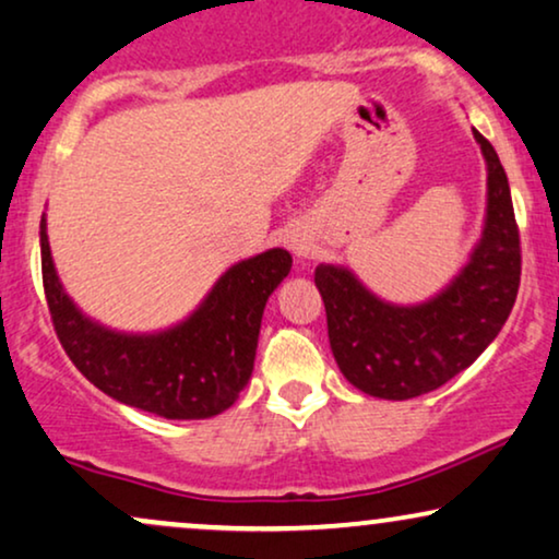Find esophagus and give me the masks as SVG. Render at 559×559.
<instances>
[{
    "instance_id": "obj_1",
    "label": "esophagus",
    "mask_w": 559,
    "mask_h": 559,
    "mask_svg": "<svg viewBox=\"0 0 559 559\" xmlns=\"http://www.w3.org/2000/svg\"><path fill=\"white\" fill-rule=\"evenodd\" d=\"M285 243H287V248H290V251H293L298 259H300V257H308V253H311V248H313L311 238H308L306 233H300V230H290V233H287Z\"/></svg>"
}]
</instances>
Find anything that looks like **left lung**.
<instances>
[{"label": "left lung", "instance_id": "left-lung-1", "mask_svg": "<svg viewBox=\"0 0 559 559\" xmlns=\"http://www.w3.org/2000/svg\"><path fill=\"white\" fill-rule=\"evenodd\" d=\"M487 163V212L469 261L417 306L381 300L347 266L319 264L329 344L342 376L362 394L404 402L466 370L511 316L521 282V240L511 186L490 142L474 129Z\"/></svg>", "mask_w": 559, "mask_h": 559}]
</instances>
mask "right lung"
I'll return each instance as SVG.
<instances>
[{
	"label": "right lung",
	"mask_w": 559,
	"mask_h": 559,
	"mask_svg": "<svg viewBox=\"0 0 559 559\" xmlns=\"http://www.w3.org/2000/svg\"><path fill=\"white\" fill-rule=\"evenodd\" d=\"M290 266L285 248H269L227 269L176 326L153 334L114 332L64 293L40 217L44 290L69 360L103 394L165 419H206L236 404L253 373L264 306Z\"/></svg>",
	"instance_id": "right-lung-1"
}]
</instances>
